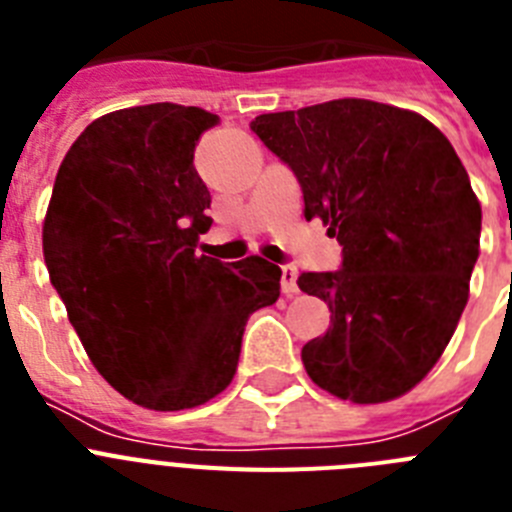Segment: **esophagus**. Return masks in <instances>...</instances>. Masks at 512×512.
Instances as JSON below:
<instances>
[{
    "mask_svg": "<svg viewBox=\"0 0 512 512\" xmlns=\"http://www.w3.org/2000/svg\"><path fill=\"white\" fill-rule=\"evenodd\" d=\"M282 292L287 297H292L300 292V287H297V269L292 264L282 266Z\"/></svg>",
    "mask_w": 512,
    "mask_h": 512,
    "instance_id": "34e87169",
    "label": "esophagus"
}]
</instances>
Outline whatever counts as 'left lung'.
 Segmentation results:
<instances>
[{
  "label": "left lung",
  "mask_w": 512,
  "mask_h": 512,
  "mask_svg": "<svg viewBox=\"0 0 512 512\" xmlns=\"http://www.w3.org/2000/svg\"><path fill=\"white\" fill-rule=\"evenodd\" d=\"M251 130L297 176L307 220L343 248L341 269L297 279L333 312L302 346L307 374L361 405L405 395L454 336L479 256L482 207L454 146L372 99L269 112Z\"/></svg>",
  "instance_id": "1"
}]
</instances>
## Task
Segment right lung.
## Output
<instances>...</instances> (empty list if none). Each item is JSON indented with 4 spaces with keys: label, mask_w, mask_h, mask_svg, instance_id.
<instances>
[{
    "label": "right lung",
    "mask_w": 512,
    "mask_h": 512,
    "mask_svg": "<svg viewBox=\"0 0 512 512\" xmlns=\"http://www.w3.org/2000/svg\"><path fill=\"white\" fill-rule=\"evenodd\" d=\"M217 122L171 102L102 115L63 158L45 215V266L89 359L151 410L220 395L246 320L279 300L277 264L197 251L212 197L194 148Z\"/></svg>",
    "instance_id": "right-lung-1"
}]
</instances>
